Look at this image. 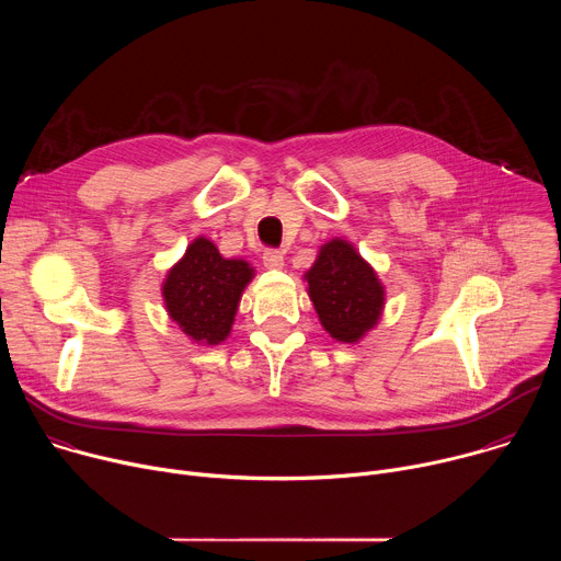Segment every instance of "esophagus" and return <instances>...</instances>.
Returning <instances> with one entry per match:
<instances>
[{
    "instance_id": "obj_1",
    "label": "esophagus",
    "mask_w": 561,
    "mask_h": 561,
    "mask_svg": "<svg viewBox=\"0 0 561 561\" xmlns=\"http://www.w3.org/2000/svg\"><path fill=\"white\" fill-rule=\"evenodd\" d=\"M264 266L271 268V271H277V268H284V253L282 251H264Z\"/></svg>"
}]
</instances>
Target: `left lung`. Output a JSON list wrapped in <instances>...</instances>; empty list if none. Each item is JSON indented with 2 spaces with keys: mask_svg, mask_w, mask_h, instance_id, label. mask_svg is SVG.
Masks as SVG:
<instances>
[{
  "mask_svg": "<svg viewBox=\"0 0 561 561\" xmlns=\"http://www.w3.org/2000/svg\"><path fill=\"white\" fill-rule=\"evenodd\" d=\"M304 279L319 324L335 342L357 344L379 324L386 288L348 239L333 237L319 247Z\"/></svg>",
  "mask_w": 561,
  "mask_h": 561,
  "instance_id": "8db88e82",
  "label": "left lung"
}]
</instances>
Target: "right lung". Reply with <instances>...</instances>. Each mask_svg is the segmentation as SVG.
Returning a JSON list of instances; mask_svg holds the SVG:
<instances>
[{"mask_svg": "<svg viewBox=\"0 0 561 561\" xmlns=\"http://www.w3.org/2000/svg\"><path fill=\"white\" fill-rule=\"evenodd\" d=\"M253 277L255 268L247 260L224 257L199 234L162 282L167 312L193 344L217 346L230 335L242 293Z\"/></svg>", "mask_w": 561, "mask_h": 561, "instance_id": "1", "label": "right lung"}]
</instances>
